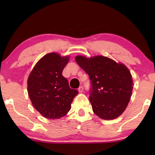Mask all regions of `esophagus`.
Wrapping results in <instances>:
<instances>
[{"label": "esophagus", "instance_id": "obj_1", "mask_svg": "<svg viewBox=\"0 0 155 155\" xmlns=\"http://www.w3.org/2000/svg\"><path fill=\"white\" fill-rule=\"evenodd\" d=\"M78 91H79L80 93H82L83 92V87L82 86H80L79 88H78Z\"/></svg>", "mask_w": 155, "mask_h": 155}]
</instances>
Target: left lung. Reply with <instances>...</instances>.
Wrapping results in <instances>:
<instances>
[{
  "mask_svg": "<svg viewBox=\"0 0 155 155\" xmlns=\"http://www.w3.org/2000/svg\"><path fill=\"white\" fill-rule=\"evenodd\" d=\"M75 61L90 77L89 99L94 113L105 120L121 115L133 91L132 75L128 68L102 56L90 58L77 56Z\"/></svg>",
  "mask_w": 155,
  "mask_h": 155,
  "instance_id": "8db88e82",
  "label": "left lung"
}]
</instances>
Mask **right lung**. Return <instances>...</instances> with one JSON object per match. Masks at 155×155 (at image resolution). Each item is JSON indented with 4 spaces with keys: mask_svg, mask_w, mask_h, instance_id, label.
I'll list each match as a JSON object with an SVG mask.
<instances>
[{
    "mask_svg": "<svg viewBox=\"0 0 155 155\" xmlns=\"http://www.w3.org/2000/svg\"><path fill=\"white\" fill-rule=\"evenodd\" d=\"M68 56L50 53L42 57L34 67L27 80V90L31 104L37 111L48 119H58L70 111L78 91L71 89L62 72Z\"/></svg>",
    "mask_w": 155,
    "mask_h": 155,
    "instance_id": "right-lung-1",
    "label": "right lung"
}]
</instances>
